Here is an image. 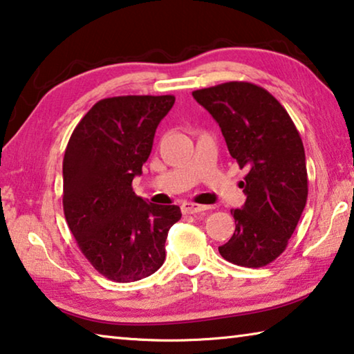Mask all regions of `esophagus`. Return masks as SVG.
<instances>
[{"mask_svg": "<svg viewBox=\"0 0 354 354\" xmlns=\"http://www.w3.org/2000/svg\"><path fill=\"white\" fill-rule=\"evenodd\" d=\"M184 214H198L203 211H207L209 206H203V205H195V203H184L181 206Z\"/></svg>", "mask_w": 354, "mask_h": 354, "instance_id": "34e87169", "label": "esophagus"}]
</instances>
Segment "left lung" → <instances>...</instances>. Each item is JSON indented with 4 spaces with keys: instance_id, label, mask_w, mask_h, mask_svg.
<instances>
[{
    "instance_id": "obj_1",
    "label": "left lung",
    "mask_w": 354,
    "mask_h": 354,
    "mask_svg": "<svg viewBox=\"0 0 354 354\" xmlns=\"http://www.w3.org/2000/svg\"><path fill=\"white\" fill-rule=\"evenodd\" d=\"M218 123L230 154L248 173L247 201L232 209L236 231L218 247L223 259L259 268L283 253L308 200V170L298 129L279 101L251 82L192 92Z\"/></svg>"
}]
</instances>
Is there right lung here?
<instances>
[{
	"mask_svg": "<svg viewBox=\"0 0 354 354\" xmlns=\"http://www.w3.org/2000/svg\"><path fill=\"white\" fill-rule=\"evenodd\" d=\"M173 95H128L100 100L77 123L64 156V214L95 270L133 283L159 270L175 205L147 203L133 190L153 148L156 128Z\"/></svg>",
	"mask_w": 354,
	"mask_h": 354,
	"instance_id": "obj_1",
	"label": "right lung"
}]
</instances>
